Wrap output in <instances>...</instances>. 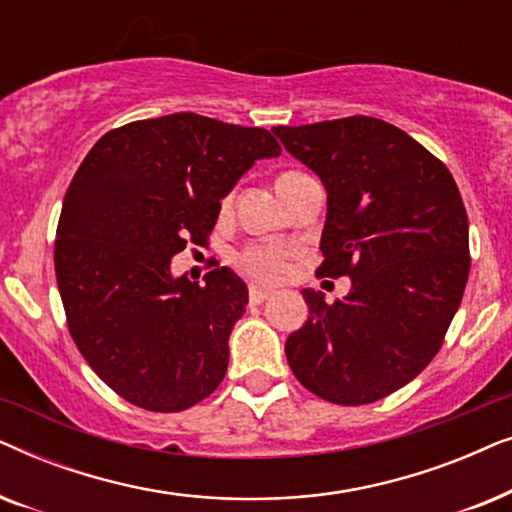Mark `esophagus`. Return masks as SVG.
I'll list each match as a JSON object with an SVG mask.
<instances>
[{
	"mask_svg": "<svg viewBox=\"0 0 512 512\" xmlns=\"http://www.w3.org/2000/svg\"><path fill=\"white\" fill-rule=\"evenodd\" d=\"M270 296H272V291H268V289H258V286H251V289H249V300L254 305L265 303V300H268Z\"/></svg>",
	"mask_w": 512,
	"mask_h": 512,
	"instance_id": "34e87169",
	"label": "esophagus"
}]
</instances>
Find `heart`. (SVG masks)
<instances>
[{
    "label": "heart",
    "instance_id": "1",
    "mask_svg": "<svg viewBox=\"0 0 512 512\" xmlns=\"http://www.w3.org/2000/svg\"><path fill=\"white\" fill-rule=\"evenodd\" d=\"M286 249L272 247V244H254L237 254V265L249 277L261 282H275L286 272Z\"/></svg>",
    "mask_w": 512,
    "mask_h": 512
}]
</instances>
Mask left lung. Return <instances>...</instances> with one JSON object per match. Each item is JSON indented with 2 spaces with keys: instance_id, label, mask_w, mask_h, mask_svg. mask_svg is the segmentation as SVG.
Listing matches in <instances>:
<instances>
[{
  "instance_id": "obj_1",
  "label": "left lung",
  "mask_w": 512,
  "mask_h": 512,
  "mask_svg": "<svg viewBox=\"0 0 512 512\" xmlns=\"http://www.w3.org/2000/svg\"><path fill=\"white\" fill-rule=\"evenodd\" d=\"M272 132L326 188L317 275L352 279L331 305L303 289L310 317L286 340V361L326 401H380L429 366L459 310L471 268L459 188L436 156L380 118Z\"/></svg>"
}]
</instances>
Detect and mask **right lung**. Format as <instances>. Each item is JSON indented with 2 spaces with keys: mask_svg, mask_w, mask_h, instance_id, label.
<instances>
[{
  "mask_svg": "<svg viewBox=\"0 0 512 512\" xmlns=\"http://www.w3.org/2000/svg\"><path fill=\"white\" fill-rule=\"evenodd\" d=\"M279 153L268 130L179 111L111 130L83 158L62 202L55 277L76 347L125 401L179 412L221 384L247 284L214 268L200 286L170 263L207 242L242 174Z\"/></svg>",
  "mask_w": 512,
  "mask_h": 512,
  "instance_id": "obj_1",
  "label": "right lung"
}]
</instances>
